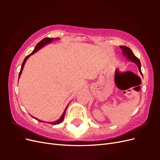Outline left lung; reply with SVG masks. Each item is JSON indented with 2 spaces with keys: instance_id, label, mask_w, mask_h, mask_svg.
I'll return each mask as SVG.
<instances>
[{
  "instance_id": "left-lung-1",
  "label": "left lung",
  "mask_w": 160,
  "mask_h": 160,
  "mask_svg": "<svg viewBox=\"0 0 160 160\" xmlns=\"http://www.w3.org/2000/svg\"><path fill=\"white\" fill-rule=\"evenodd\" d=\"M120 48L123 51V55L126 56L128 59H129L133 62H135V63L138 65L140 73L142 74V75H143L141 71V62H140V61L138 59V58L134 55L133 51L131 50L129 47L125 46H120Z\"/></svg>"
}]
</instances>
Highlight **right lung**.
Masks as SVG:
<instances>
[{"instance_id":"obj_1","label":"right lung","mask_w":160,"mask_h":160,"mask_svg":"<svg viewBox=\"0 0 160 160\" xmlns=\"http://www.w3.org/2000/svg\"><path fill=\"white\" fill-rule=\"evenodd\" d=\"M56 39H57V38H48V37H46V38H43V39H42L38 43V44L36 45V47H35V49L33 50V51L31 53V54H29L28 55H27V56L25 57V59H24V61L22 62V66H21V71H20V72H19L18 79H19V77H20V76H21V73H22V69H23L24 65H25V62H26V61H27V60L28 58L31 55H33L34 53L36 52L37 51L39 50V49H41V48H42V47H44L45 45H47V44H48V43H49V42H52V41H55V40H56ZM67 108V107L65 108V111H64L63 113H62V115H61V117L59 118V119H58L57 121H56V122H47V123H50V124H52V125H56V124H59V123H61V122H62V121H63V119H64V118H65V111H66ZM32 118H33V117H32ZM35 119H36L37 121H39V122H42V121H41V120H38V119H37V118H35ZM45 123H46V122H45Z\"/></svg>"}]
</instances>
